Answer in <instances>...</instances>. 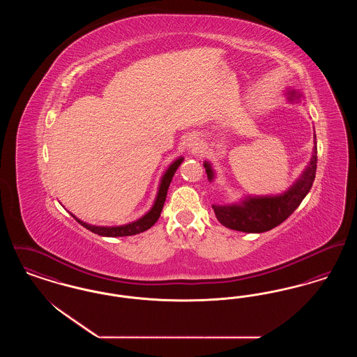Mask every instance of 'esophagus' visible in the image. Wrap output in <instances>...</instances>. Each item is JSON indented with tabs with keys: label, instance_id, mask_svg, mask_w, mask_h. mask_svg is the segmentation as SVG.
I'll return each instance as SVG.
<instances>
[{
	"label": "esophagus",
	"instance_id": "obj_1",
	"mask_svg": "<svg viewBox=\"0 0 357 357\" xmlns=\"http://www.w3.org/2000/svg\"><path fill=\"white\" fill-rule=\"evenodd\" d=\"M198 146H199V143H198V139H197L195 136H190V137L187 139L186 149L188 153H197V150H198Z\"/></svg>",
	"mask_w": 357,
	"mask_h": 357
}]
</instances>
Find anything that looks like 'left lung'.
<instances>
[{"label":"left lung","instance_id":"8db88e82","mask_svg":"<svg viewBox=\"0 0 357 357\" xmlns=\"http://www.w3.org/2000/svg\"><path fill=\"white\" fill-rule=\"evenodd\" d=\"M290 102H298L301 95L296 91H289ZM204 169L208 181L214 179V171L208 162H204ZM317 169V147L314 142L313 155L309 166L301 178L281 195L274 197H249L239 204H213L217 220L225 227L243 233H264L272 230L285 221L300 206L309 192L316 178Z\"/></svg>","mask_w":357,"mask_h":357}]
</instances>
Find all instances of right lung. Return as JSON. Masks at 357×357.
I'll return each instance as SVG.
<instances>
[{
    "label": "right lung",
    "mask_w": 357,
    "mask_h": 357,
    "mask_svg": "<svg viewBox=\"0 0 357 357\" xmlns=\"http://www.w3.org/2000/svg\"><path fill=\"white\" fill-rule=\"evenodd\" d=\"M182 162H183V158H179L174 163H171L170 167L165 172V175L160 181L155 204L151 207V210L146 215H143L140 220L132 222V223H128V225H123V226L108 227V226H93V225L85 223V222L80 221L79 218H76L73 214H72V217L79 222L82 226H84L85 229H88L89 231H92L98 236H102V237H127V236H135L139 233H143V231L149 230L151 226L155 225V222L159 220L163 204H165L166 197H167V190H169L171 181H172V176H174L175 171L178 170V167Z\"/></svg>",
    "instance_id": "right-lung-1"
}]
</instances>
